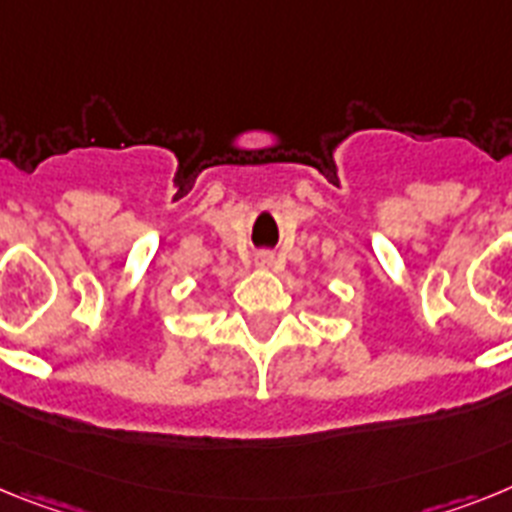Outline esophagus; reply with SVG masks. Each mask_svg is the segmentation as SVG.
I'll return each mask as SVG.
<instances>
[{
    "mask_svg": "<svg viewBox=\"0 0 512 512\" xmlns=\"http://www.w3.org/2000/svg\"><path fill=\"white\" fill-rule=\"evenodd\" d=\"M255 260H257V265H260V268H275V262H278V260H275L273 252H257Z\"/></svg>",
    "mask_w": 512,
    "mask_h": 512,
    "instance_id": "1",
    "label": "esophagus"
}]
</instances>
